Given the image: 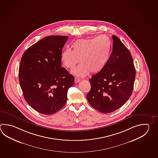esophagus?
Masks as SVG:
<instances>
[{
  "instance_id": "1",
  "label": "esophagus",
  "mask_w": 158,
  "mask_h": 158,
  "mask_svg": "<svg viewBox=\"0 0 158 158\" xmlns=\"http://www.w3.org/2000/svg\"><path fill=\"white\" fill-rule=\"evenodd\" d=\"M80 81H81L80 79H78L77 77H75V83H77L78 82H79Z\"/></svg>"
}]
</instances>
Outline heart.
<instances>
[{"instance_id": "obj_1", "label": "heart", "mask_w": 158, "mask_h": 158, "mask_svg": "<svg viewBox=\"0 0 158 158\" xmlns=\"http://www.w3.org/2000/svg\"><path fill=\"white\" fill-rule=\"evenodd\" d=\"M72 47L73 50L66 48L62 51L61 60L65 67L73 69L81 59V64L73 73L83 77L90 71L96 74L103 70L109 60L111 44L107 37L100 36L78 39L73 43Z\"/></svg>"}]
</instances>
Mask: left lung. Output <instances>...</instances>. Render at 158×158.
I'll use <instances>...</instances> for the list:
<instances>
[{"label":"left lung","instance_id":"obj_1","mask_svg":"<svg viewBox=\"0 0 158 158\" xmlns=\"http://www.w3.org/2000/svg\"><path fill=\"white\" fill-rule=\"evenodd\" d=\"M113 49L103 70L89 80V103L102 113L119 109L129 100L135 79V69L129 50L121 40L112 36Z\"/></svg>","mask_w":158,"mask_h":158}]
</instances>
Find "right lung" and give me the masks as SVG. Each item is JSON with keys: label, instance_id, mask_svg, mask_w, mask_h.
<instances>
[{"label": "right lung", "instance_id": "add662e5", "mask_svg": "<svg viewBox=\"0 0 158 158\" xmlns=\"http://www.w3.org/2000/svg\"><path fill=\"white\" fill-rule=\"evenodd\" d=\"M68 36H47L30 46L19 64V84L25 100L38 112L51 115L67 101L74 77L61 67V55Z\"/></svg>", "mask_w": 158, "mask_h": 158}]
</instances>
